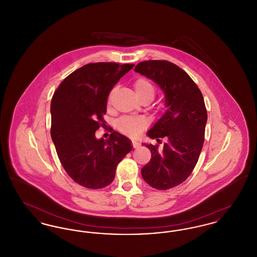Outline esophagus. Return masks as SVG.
I'll use <instances>...</instances> for the list:
<instances>
[{"label":"esophagus","mask_w":257,"mask_h":257,"mask_svg":"<svg viewBox=\"0 0 257 257\" xmlns=\"http://www.w3.org/2000/svg\"><path fill=\"white\" fill-rule=\"evenodd\" d=\"M132 144H133V147H134V148H137V147H139V144H138L136 141H133Z\"/></svg>","instance_id":"1"}]
</instances>
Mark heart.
Wrapping results in <instances>:
<instances>
[{"instance_id": "b5f03b06", "label": "heart", "mask_w": 257, "mask_h": 257, "mask_svg": "<svg viewBox=\"0 0 257 257\" xmlns=\"http://www.w3.org/2000/svg\"><path fill=\"white\" fill-rule=\"evenodd\" d=\"M134 88L139 97H154L155 87L153 84L144 77H141L135 81ZM146 126V120L135 117H123L118 121L119 130L128 135H137L140 133Z\"/></svg>"}]
</instances>
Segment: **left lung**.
Instances as JSON below:
<instances>
[{
    "instance_id": "1",
    "label": "left lung",
    "mask_w": 257,
    "mask_h": 257,
    "mask_svg": "<svg viewBox=\"0 0 257 257\" xmlns=\"http://www.w3.org/2000/svg\"><path fill=\"white\" fill-rule=\"evenodd\" d=\"M135 72L159 86L166 111L147 132L150 139L167 138L164 147L147 145L151 159L142 169L145 181L157 190H169L184 182L196 167L204 143L207 110L201 91L191 77L167 61L138 63Z\"/></svg>"
}]
</instances>
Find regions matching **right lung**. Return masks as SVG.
<instances>
[{"label":"right lung","mask_w":257,"mask_h":257,"mask_svg":"<svg viewBox=\"0 0 257 257\" xmlns=\"http://www.w3.org/2000/svg\"><path fill=\"white\" fill-rule=\"evenodd\" d=\"M134 64L88 63L67 76L51 101V137L63 169L76 183L101 189L114 178L118 163L132 150L131 141L112 132H95L107 111L111 88Z\"/></svg>","instance_id":"right-lung-1"}]
</instances>
